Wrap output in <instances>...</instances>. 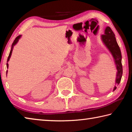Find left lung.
Listing matches in <instances>:
<instances>
[{
  "label": "left lung",
  "instance_id": "left-lung-1",
  "mask_svg": "<svg viewBox=\"0 0 132 132\" xmlns=\"http://www.w3.org/2000/svg\"><path fill=\"white\" fill-rule=\"evenodd\" d=\"M101 39L114 59L115 63L118 71L115 84L118 85L121 80L123 73L122 55L119 46L117 43V40H116L115 35L109 27H106L105 30L104 35H101ZM116 88H117V87L115 86L113 91H115Z\"/></svg>",
  "mask_w": 132,
  "mask_h": 132
}]
</instances>
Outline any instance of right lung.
I'll return each mask as SVG.
<instances>
[{
  "instance_id": "1",
  "label": "right lung",
  "mask_w": 132,
  "mask_h": 132,
  "mask_svg": "<svg viewBox=\"0 0 132 132\" xmlns=\"http://www.w3.org/2000/svg\"><path fill=\"white\" fill-rule=\"evenodd\" d=\"M21 35H19V36L15 38V40H14V41H13V44H12V48H11V50H10V53H9V57H8V58H7V62H8L9 61L10 58V57H11V55H12V51H13V47H14V46L17 43L18 41H19V39L21 38ZM8 67H9V64H8V63H7V69H8ZM6 73H7V71H6Z\"/></svg>"
}]
</instances>
